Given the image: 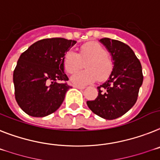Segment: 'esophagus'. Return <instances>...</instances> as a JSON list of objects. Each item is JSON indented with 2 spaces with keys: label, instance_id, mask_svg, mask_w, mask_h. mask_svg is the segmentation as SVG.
Instances as JSON below:
<instances>
[{
  "label": "esophagus",
  "instance_id": "1",
  "mask_svg": "<svg viewBox=\"0 0 160 160\" xmlns=\"http://www.w3.org/2000/svg\"><path fill=\"white\" fill-rule=\"evenodd\" d=\"M74 87L76 88H79V89H84L85 88L84 86H80V85H74Z\"/></svg>",
  "mask_w": 160,
  "mask_h": 160
}]
</instances>
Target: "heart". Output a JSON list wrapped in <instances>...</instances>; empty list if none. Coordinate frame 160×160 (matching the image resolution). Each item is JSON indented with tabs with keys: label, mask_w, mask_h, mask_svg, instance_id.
Instances as JSON below:
<instances>
[{
	"label": "heart",
	"mask_w": 160,
	"mask_h": 160,
	"mask_svg": "<svg viewBox=\"0 0 160 160\" xmlns=\"http://www.w3.org/2000/svg\"><path fill=\"white\" fill-rule=\"evenodd\" d=\"M86 62L87 69L74 74L71 78L73 84H89L98 80H107L114 68L113 62L106 49L95 41L87 42L80 46L79 53L70 51L63 58V67L69 74L74 73L81 69Z\"/></svg>",
	"instance_id": "obj_1"
}]
</instances>
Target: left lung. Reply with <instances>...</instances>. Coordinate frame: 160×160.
<instances>
[{
    "label": "left lung",
    "instance_id": "left-lung-1",
    "mask_svg": "<svg viewBox=\"0 0 160 160\" xmlns=\"http://www.w3.org/2000/svg\"><path fill=\"white\" fill-rule=\"evenodd\" d=\"M100 41L111 53L114 68L108 80L98 87V96L87 105L100 117L115 119L128 112L138 100L143 82L142 65L128 45L109 38Z\"/></svg>",
    "mask_w": 160,
    "mask_h": 160
}]
</instances>
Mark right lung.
<instances>
[{
	"label": "right lung",
	"mask_w": 160,
	"mask_h": 160,
	"mask_svg": "<svg viewBox=\"0 0 160 160\" xmlns=\"http://www.w3.org/2000/svg\"><path fill=\"white\" fill-rule=\"evenodd\" d=\"M76 43L58 37L43 39L20 55L13 80L16 102L25 113L45 117L59 108L72 88L66 82L63 58Z\"/></svg>",
	"instance_id": "1"
}]
</instances>
